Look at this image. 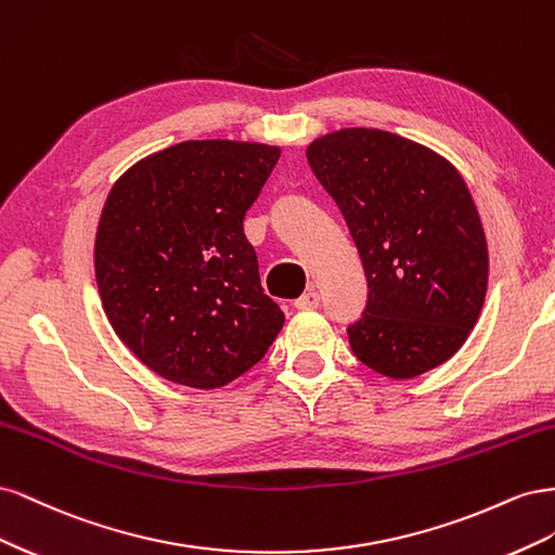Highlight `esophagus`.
<instances>
[{
	"label": "esophagus",
	"instance_id": "34e87169",
	"mask_svg": "<svg viewBox=\"0 0 555 555\" xmlns=\"http://www.w3.org/2000/svg\"><path fill=\"white\" fill-rule=\"evenodd\" d=\"M319 294L317 292H308V294H304L300 298H296L294 300V308L296 310H314V308H319Z\"/></svg>",
	"mask_w": 555,
	"mask_h": 555
}]
</instances>
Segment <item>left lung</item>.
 <instances>
[{"label":"left lung","mask_w":555,"mask_h":555,"mask_svg":"<svg viewBox=\"0 0 555 555\" xmlns=\"http://www.w3.org/2000/svg\"><path fill=\"white\" fill-rule=\"evenodd\" d=\"M306 155L363 261L367 304L347 328L354 357L391 379L449 361L475 328L489 284L483 227L456 166L363 127L319 137Z\"/></svg>","instance_id":"8db88e82"}]
</instances>
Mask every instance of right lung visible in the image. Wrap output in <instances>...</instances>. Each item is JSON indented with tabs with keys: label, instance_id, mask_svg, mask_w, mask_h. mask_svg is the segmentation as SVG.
Returning a JSON list of instances; mask_svg holds the SVG:
<instances>
[{
	"label": "right lung",
	"instance_id": "1",
	"mask_svg": "<svg viewBox=\"0 0 555 555\" xmlns=\"http://www.w3.org/2000/svg\"><path fill=\"white\" fill-rule=\"evenodd\" d=\"M278 159V145L184 141L108 192L94 238L99 296L117 338L159 377L220 389L282 331L243 231Z\"/></svg>",
	"mask_w": 555,
	"mask_h": 555
}]
</instances>
